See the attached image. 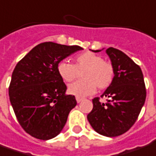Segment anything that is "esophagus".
I'll return each instance as SVG.
<instances>
[{
	"label": "esophagus",
	"instance_id": "obj_1",
	"mask_svg": "<svg viewBox=\"0 0 156 156\" xmlns=\"http://www.w3.org/2000/svg\"><path fill=\"white\" fill-rule=\"evenodd\" d=\"M76 100H77L78 103H80V102L83 100V98H79V97H76Z\"/></svg>",
	"mask_w": 156,
	"mask_h": 156
}]
</instances>
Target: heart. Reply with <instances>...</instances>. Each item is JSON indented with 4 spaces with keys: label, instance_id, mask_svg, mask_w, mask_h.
I'll list each match as a JSON object with an SVG mask.
<instances>
[{
    "label": "heart",
    "instance_id": "1",
    "mask_svg": "<svg viewBox=\"0 0 156 156\" xmlns=\"http://www.w3.org/2000/svg\"><path fill=\"white\" fill-rule=\"evenodd\" d=\"M83 79L69 85L68 90L76 96L94 93L96 88L105 90L110 86L114 78L112 64L103 60V58L91 51L81 53L75 58L74 64L61 61L58 65V73L66 83L76 80L82 73Z\"/></svg>",
    "mask_w": 156,
    "mask_h": 156
}]
</instances>
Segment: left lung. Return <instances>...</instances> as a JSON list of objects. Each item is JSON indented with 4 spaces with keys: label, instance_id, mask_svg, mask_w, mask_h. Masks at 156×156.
I'll return each instance as SVG.
<instances>
[{
    "label": "left lung",
    "instance_id": "obj_1",
    "mask_svg": "<svg viewBox=\"0 0 156 156\" xmlns=\"http://www.w3.org/2000/svg\"><path fill=\"white\" fill-rule=\"evenodd\" d=\"M94 52L99 50L93 51ZM114 67L113 81L101 98L92 99L93 109L87 115L90 124L98 134L108 137L121 136L138 118L146 99V88L140 66L118 49L106 50Z\"/></svg>",
    "mask_w": 156,
    "mask_h": 156
}]
</instances>
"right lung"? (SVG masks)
<instances>
[{"mask_svg": "<svg viewBox=\"0 0 156 156\" xmlns=\"http://www.w3.org/2000/svg\"><path fill=\"white\" fill-rule=\"evenodd\" d=\"M78 46L44 42L34 47L18 62L8 88L9 99L20 125L40 140L57 136L77 105L66 95V85L58 73V65Z\"/></svg>", "mask_w": 156, "mask_h": 156, "instance_id": "right-lung-1", "label": "right lung"}]
</instances>
